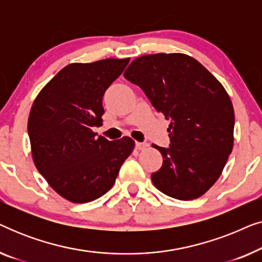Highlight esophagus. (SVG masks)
<instances>
[{"instance_id":"34e87169","label":"esophagus","mask_w":262,"mask_h":262,"mask_svg":"<svg viewBox=\"0 0 262 262\" xmlns=\"http://www.w3.org/2000/svg\"><path fill=\"white\" fill-rule=\"evenodd\" d=\"M146 146H148V143H145V142H136V149L143 150V149H145Z\"/></svg>"}]
</instances>
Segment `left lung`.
<instances>
[{
	"mask_svg": "<svg viewBox=\"0 0 262 262\" xmlns=\"http://www.w3.org/2000/svg\"><path fill=\"white\" fill-rule=\"evenodd\" d=\"M124 77L145 93L157 112L170 119L169 148L152 145L163 157L151 174L164 194L192 200L221 177L234 145L235 114L223 85L205 67L184 53L138 57Z\"/></svg>",
	"mask_w": 262,
	"mask_h": 262,
	"instance_id": "8db88e82",
	"label": "left lung"
}]
</instances>
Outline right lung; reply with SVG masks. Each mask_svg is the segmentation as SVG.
Listing matches in <instances>:
<instances>
[{
	"instance_id": "1",
	"label": "right lung",
	"mask_w": 262,
	"mask_h": 262,
	"mask_svg": "<svg viewBox=\"0 0 262 262\" xmlns=\"http://www.w3.org/2000/svg\"><path fill=\"white\" fill-rule=\"evenodd\" d=\"M130 58L71 63L39 92L28 117L33 162L48 184L71 203H89L112 188L135 141H108L92 127L101 125L106 89Z\"/></svg>"
}]
</instances>
